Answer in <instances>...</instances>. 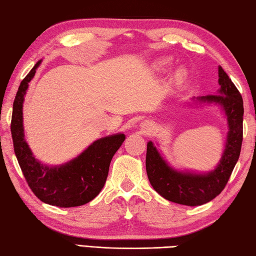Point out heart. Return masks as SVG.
<instances>
[{"mask_svg": "<svg viewBox=\"0 0 256 256\" xmlns=\"http://www.w3.org/2000/svg\"><path fill=\"white\" fill-rule=\"evenodd\" d=\"M161 64L164 65V64H166V62H162ZM184 75H185V73H184L183 70H180V71H178L176 74H175V78H174L176 80V81H181V80H183Z\"/></svg>", "mask_w": 256, "mask_h": 256, "instance_id": "1", "label": "heart"}]
</instances>
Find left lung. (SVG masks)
Listing matches in <instances>:
<instances>
[{"mask_svg": "<svg viewBox=\"0 0 256 256\" xmlns=\"http://www.w3.org/2000/svg\"><path fill=\"white\" fill-rule=\"evenodd\" d=\"M218 78L221 85L218 94H208L198 98L222 105L228 115L230 131L226 146L221 162L213 172L198 175L174 171L165 163L153 143H148L145 165L150 183L160 195L171 202L196 206L212 201L228 184L240 158L243 141V98L221 66L218 68Z\"/></svg>", "mask_w": 256, "mask_h": 256, "instance_id": "1", "label": "left lung"}]
</instances>
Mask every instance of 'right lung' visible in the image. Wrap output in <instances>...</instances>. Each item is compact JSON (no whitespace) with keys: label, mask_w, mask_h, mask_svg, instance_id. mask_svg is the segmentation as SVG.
<instances>
[{"label":"right lung","mask_w":256,"mask_h":256,"mask_svg":"<svg viewBox=\"0 0 256 256\" xmlns=\"http://www.w3.org/2000/svg\"><path fill=\"white\" fill-rule=\"evenodd\" d=\"M38 62L20 84L13 103L11 133L14 152L26 183L42 202L60 208L86 204L101 192L108 174L110 163L125 140L124 134L100 138L73 161L60 168L44 166L35 160L24 140L23 100L33 78Z\"/></svg>","instance_id":"obj_1"}]
</instances>
